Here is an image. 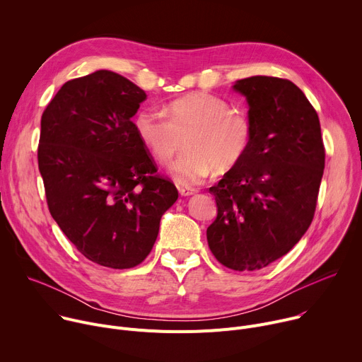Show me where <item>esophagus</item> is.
<instances>
[{"label": "esophagus", "instance_id": "esophagus-1", "mask_svg": "<svg viewBox=\"0 0 362 362\" xmlns=\"http://www.w3.org/2000/svg\"><path fill=\"white\" fill-rule=\"evenodd\" d=\"M179 193H180L182 196L187 197V196L194 194V193H196V190H194V189H189V187H179Z\"/></svg>", "mask_w": 362, "mask_h": 362}]
</instances>
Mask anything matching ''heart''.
Returning a JSON list of instances; mask_svg holds the SVG:
<instances>
[{
	"label": "heart",
	"mask_w": 362,
	"mask_h": 362,
	"mask_svg": "<svg viewBox=\"0 0 362 362\" xmlns=\"http://www.w3.org/2000/svg\"><path fill=\"white\" fill-rule=\"evenodd\" d=\"M166 115L168 119L154 110H141L133 126L141 144L159 162H169L185 139L187 150L172 165V175L180 186L199 185L215 169H233L249 150V119L218 95L186 94L170 103Z\"/></svg>",
	"instance_id": "heart-1"
}]
</instances>
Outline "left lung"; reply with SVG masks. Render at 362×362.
<instances>
[{
  "label": "left lung",
  "instance_id": "left-lung-1",
  "mask_svg": "<svg viewBox=\"0 0 362 362\" xmlns=\"http://www.w3.org/2000/svg\"><path fill=\"white\" fill-rule=\"evenodd\" d=\"M232 88L246 98L252 140L209 189L218 216L206 236L222 265L256 271L286 255L311 225L325 148L318 115L292 81L253 76Z\"/></svg>",
  "mask_w": 362,
  "mask_h": 362
}]
</instances>
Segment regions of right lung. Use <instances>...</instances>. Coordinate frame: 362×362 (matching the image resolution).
I'll use <instances>...</instances> for the list:
<instances>
[{
    "mask_svg": "<svg viewBox=\"0 0 362 362\" xmlns=\"http://www.w3.org/2000/svg\"><path fill=\"white\" fill-rule=\"evenodd\" d=\"M146 98L126 77L97 70L63 84L41 117L38 169L49 214L81 255L106 268L141 264L179 196L134 132Z\"/></svg>",
    "mask_w": 362,
    "mask_h": 362,
    "instance_id": "right-lung-1",
    "label": "right lung"
}]
</instances>
